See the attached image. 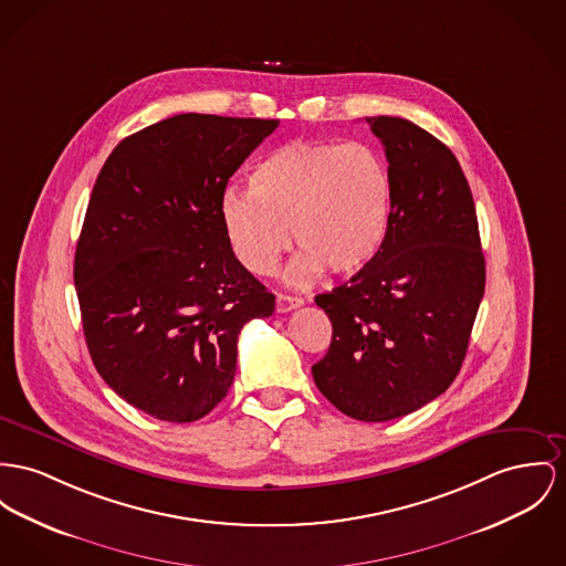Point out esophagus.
<instances>
[{
	"mask_svg": "<svg viewBox=\"0 0 566 566\" xmlns=\"http://www.w3.org/2000/svg\"><path fill=\"white\" fill-rule=\"evenodd\" d=\"M304 302L298 296H287V294H279L276 296V311L279 313H290V311H294V308H298L302 306Z\"/></svg>",
	"mask_w": 566,
	"mask_h": 566,
	"instance_id": "34e87169",
	"label": "esophagus"
}]
</instances>
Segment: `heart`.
Instances as JSON below:
<instances>
[{
    "label": "heart",
    "mask_w": 566,
    "mask_h": 566,
    "mask_svg": "<svg viewBox=\"0 0 566 566\" xmlns=\"http://www.w3.org/2000/svg\"><path fill=\"white\" fill-rule=\"evenodd\" d=\"M227 242L253 274H270L290 247L287 281L304 285L324 270L352 276L379 255L392 219V180L365 144L290 142L265 154L249 190L227 189L219 206Z\"/></svg>",
    "instance_id": "heart-1"
}]
</instances>
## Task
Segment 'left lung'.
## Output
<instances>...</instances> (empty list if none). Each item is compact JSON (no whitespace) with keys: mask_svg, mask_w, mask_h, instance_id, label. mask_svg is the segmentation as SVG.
<instances>
[{"mask_svg":"<svg viewBox=\"0 0 566 566\" xmlns=\"http://www.w3.org/2000/svg\"><path fill=\"white\" fill-rule=\"evenodd\" d=\"M392 180V219L376 260L315 304L333 322L315 386L365 422L410 415L459 374L485 294L472 190L440 139L403 117H367Z\"/></svg>","mask_w":566,"mask_h":566,"instance_id":"8db88e82","label":"left lung"}]
</instances>
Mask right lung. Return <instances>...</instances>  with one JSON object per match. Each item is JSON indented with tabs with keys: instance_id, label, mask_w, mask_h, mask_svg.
Wrapping results in <instances>:
<instances>
[{
	"instance_id": "1",
	"label": "right lung",
	"mask_w": 566,
	"mask_h": 566,
	"mask_svg": "<svg viewBox=\"0 0 566 566\" xmlns=\"http://www.w3.org/2000/svg\"><path fill=\"white\" fill-rule=\"evenodd\" d=\"M279 119L182 114L115 146L76 242L83 335L101 377L167 422L212 412L233 381L238 335L274 296L235 260L219 206Z\"/></svg>"
}]
</instances>
